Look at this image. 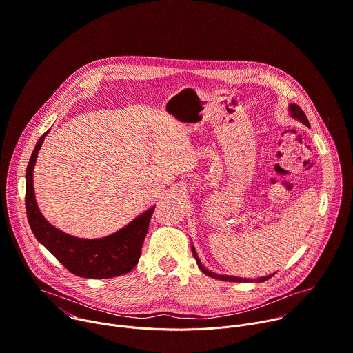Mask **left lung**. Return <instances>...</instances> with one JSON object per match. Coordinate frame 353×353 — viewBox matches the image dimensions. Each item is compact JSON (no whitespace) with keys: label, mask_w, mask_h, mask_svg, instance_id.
Wrapping results in <instances>:
<instances>
[{"label":"left lung","mask_w":353,"mask_h":353,"mask_svg":"<svg viewBox=\"0 0 353 353\" xmlns=\"http://www.w3.org/2000/svg\"><path fill=\"white\" fill-rule=\"evenodd\" d=\"M290 110H291V114L295 117V119H298L299 122H302L303 125H306V126H309V122H307V117H306V114H305V112L296 105V103H291V106H290ZM192 255H194V258H195V261H196V263H198V268L206 274V276H209V277H213V279H217V280H223V281H237V283H248V281H256V283H263V281H266V280H269L270 277H273L274 276V273L273 274H270V276H266V277H261V279H240V277H232V276H220V274H214V273H212V272H209L208 269H205L202 265H201V262H199V259H198V256H196V252H195V248L192 247Z\"/></svg>","instance_id":"left-lung-1"}]
</instances>
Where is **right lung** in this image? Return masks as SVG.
<instances>
[{"label": "right lung", "instance_id": "obj_1", "mask_svg": "<svg viewBox=\"0 0 353 353\" xmlns=\"http://www.w3.org/2000/svg\"><path fill=\"white\" fill-rule=\"evenodd\" d=\"M47 133L39 139L26 170L25 205L34 237L74 276L110 279L132 272L141 256V248L155 206L121 231L98 240L76 239L51 225L40 213L33 190V169Z\"/></svg>", "mask_w": 353, "mask_h": 353}]
</instances>
